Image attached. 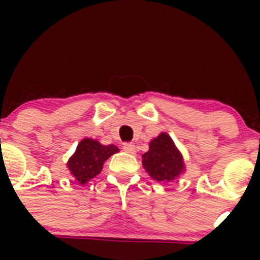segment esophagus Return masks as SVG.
Segmentation results:
<instances>
[{
	"instance_id": "obj_1",
	"label": "esophagus",
	"mask_w": 260,
	"mask_h": 260,
	"mask_svg": "<svg viewBox=\"0 0 260 260\" xmlns=\"http://www.w3.org/2000/svg\"><path fill=\"white\" fill-rule=\"evenodd\" d=\"M123 150L128 154H136V147H134V144H132V143H126L123 145Z\"/></svg>"
}]
</instances>
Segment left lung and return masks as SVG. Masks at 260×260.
Listing matches in <instances>:
<instances>
[{
    "instance_id": "obj_1",
    "label": "left lung",
    "mask_w": 260,
    "mask_h": 260,
    "mask_svg": "<svg viewBox=\"0 0 260 260\" xmlns=\"http://www.w3.org/2000/svg\"><path fill=\"white\" fill-rule=\"evenodd\" d=\"M143 168L157 182H171L186 171L183 156L168 133L150 140L149 150L143 155Z\"/></svg>"
}]
</instances>
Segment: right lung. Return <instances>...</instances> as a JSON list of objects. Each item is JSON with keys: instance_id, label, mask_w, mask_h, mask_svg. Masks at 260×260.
<instances>
[{"instance_id": "right-lung-1", "label": "right lung", "mask_w": 260, "mask_h": 260, "mask_svg": "<svg viewBox=\"0 0 260 260\" xmlns=\"http://www.w3.org/2000/svg\"><path fill=\"white\" fill-rule=\"evenodd\" d=\"M120 149L116 145H104L99 140L84 138L79 142L72 156L67 161L70 174L79 184H85L103 170L104 162Z\"/></svg>"}]
</instances>
